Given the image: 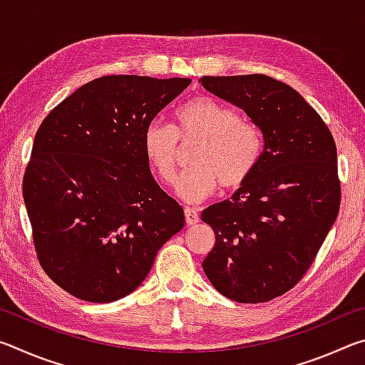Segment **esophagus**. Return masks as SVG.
<instances>
[{"instance_id":"34e87169","label":"esophagus","mask_w":365,"mask_h":365,"mask_svg":"<svg viewBox=\"0 0 365 365\" xmlns=\"http://www.w3.org/2000/svg\"><path fill=\"white\" fill-rule=\"evenodd\" d=\"M185 220H187L188 225H195L200 222V214L193 207H185Z\"/></svg>"}]
</instances>
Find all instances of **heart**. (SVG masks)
I'll return each instance as SVG.
<instances>
[{
  "label": "heart",
  "instance_id": "1",
  "mask_svg": "<svg viewBox=\"0 0 365 365\" xmlns=\"http://www.w3.org/2000/svg\"><path fill=\"white\" fill-rule=\"evenodd\" d=\"M174 127L153 120L143 132V153L164 185H174L178 169V140L197 141L191 164L177 183V195L200 202L214 195L220 183L242 187L256 170L264 138L255 123L240 119L225 104L209 96L190 98L174 113Z\"/></svg>",
  "mask_w": 365,
  "mask_h": 365
}]
</instances>
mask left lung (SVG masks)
<instances>
[{
	"label": "left lung",
	"instance_id": "left-lung-1",
	"mask_svg": "<svg viewBox=\"0 0 365 365\" xmlns=\"http://www.w3.org/2000/svg\"><path fill=\"white\" fill-rule=\"evenodd\" d=\"M201 83L242 108L264 135L248 182L201 214L215 233L202 269L228 299L267 302L304 277L336 219L341 187L335 140L317 110L279 80L250 73L206 76Z\"/></svg>",
	"mask_w": 365,
	"mask_h": 365
}]
</instances>
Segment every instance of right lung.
Returning a JSON list of instances; mask_svg holds the SVG:
<instances>
[{
	"instance_id": "add662e5",
	"label": "right lung",
	"mask_w": 365,
	"mask_h": 365,
	"mask_svg": "<svg viewBox=\"0 0 365 365\" xmlns=\"http://www.w3.org/2000/svg\"><path fill=\"white\" fill-rule=\"evenodd\" d=\"M190 78L106 76L59 103L35 135L22 193L46 275L90 302H113L146 279L183 228L159 187L143 132Z\"/></svg>"
}]
</instances>
